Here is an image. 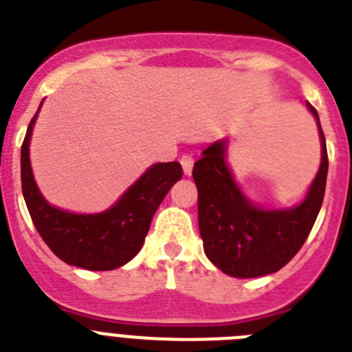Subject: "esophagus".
I'll use <instances>...</instances> for the list:
<instances>
[{"label":"esophagus","mask_w":352,"mask_h":352,"mask_svg":"<svg viewBox=\"0 0 352 352\" xmlns=\"http://www.w3.org/2000/svg\"><path fill=\"white\" fill-rule=\"evenodd\" d=\"M180 164H182V170H184V175H191V173H193V164H195V161H193V157H191V155H182V157H180Z\"/></svg>","instance_id":"1"}]
</instances>
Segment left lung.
I'll return each instance as SVG.
<instances>
[{"mask_svg": "<svg viewBox=\"0 0 352 352\" xmlns=\"http://www.w3.org/2000/svg\"><path fill=\"white\" fill-rule=\"evenodd\" d=\"M317 120L320 164L307 195L299 204L271 209L255 204L237 184L227 163L228 138L201 152L193 166L198 189V228L207 258L234 278H256L276 273L299 252L322 206L328 152L319 115Z\"/></svg>", "mask_w": 352, "mask_h": 352, "instance_id": "1", "label": "left lung"}]
</instances>
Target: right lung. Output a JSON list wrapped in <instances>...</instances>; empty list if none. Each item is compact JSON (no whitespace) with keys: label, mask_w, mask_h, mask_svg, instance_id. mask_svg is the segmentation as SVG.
I'll return each instance as SVG.
<instances>
[{"label":"right lung","mask_w":352,"mask_h":352,"mask_svg":"<svg viewBox=\"0 0 352 352\" xmlns=\"http://www.w3.org/2000/svg\"><path fill=\"white\" fill-rule=\"evenodd\" d=\"M41 106L21 146V182L33 225L65 264L88 271H111L127 264L142 250L163 198L182 179V168L177 161L152 164L102 212H70L51 206L36 186L30 161V142Z\"/></svg>","instance_id":"add662e5"}]
</instances>
